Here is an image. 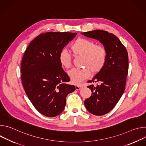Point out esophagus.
<instances>
[{
  "label": "esophagus",
  "mask_w": 146,
  "mask_h": 146,
  "mask_svg": "<svg viewBox=\"0 0 146 146\" xmlns=\"http://www.w3.org/2000/svg\"><path fill=\"white\" fill-rule=\"evenodd\" d=\"M82 87V86H81V85H77V86H76V90H80L81 88Z\"/></svg>",
  "instance_id": "esophagus-1"
}]
</instances>
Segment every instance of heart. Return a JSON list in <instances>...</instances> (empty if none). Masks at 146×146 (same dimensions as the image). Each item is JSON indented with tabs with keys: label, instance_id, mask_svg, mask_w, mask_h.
<instances>
[{
	"label": "heart",
	"instance_id": "1",
	"mask_svg": "<svg viewBox=\"0 0 146 146\" xmlns=\"http://www.w3.org/2000/svg\"><path fill=\"white\" fill-rule=\"evenodd\" d=\"M70 48L74 55L84 57L83 66L86 68L74 69L69 72V76L73 84H78L88 78L91 70L94 74L99 73L105 65L107 58L106 48L102 46L96 45L92 40L79 38L74 41ZM59 60L61 66L66 69H69L72 66L71 56L65 50L60 52Z\"/></svg>",
	"mask_w": 146,
	"mask_h": 146
}]
</instances>
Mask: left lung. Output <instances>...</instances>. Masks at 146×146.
Segmentation results:
<instances>
[{"label": "left lung", "instance_id": "obj_1", "mask_svg": "<svg viewBox=\"0 0 146 146\" xmlns=\"http://www.w3.org/2000/svg\"><path fill=\"white\" fill-rule=\"evenodd\" d=\"M86 37L99 40L107 51L105 66L89 82L98 83L88 86L92 92L84 105L95 115L110 111L122 96L128 72V54L126 48L114 35L107 31L95 30L81 33Z\"/></svg>", "mask_w": 146, "mask_h": 146}]
</instances>
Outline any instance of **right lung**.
I'll list each match as a JSON object with an SVG mask.
<instances>
[{
    "mask_svg": "<svg viewBox=\"0 0 146 146\" xmlns=\"http://www.w3.org/2000/svg\"><path fill=\"white\" fill-rule=\"evenodd\" d=\"M77 33L50 32L33 40L24 54L21 72L25 91L36 109L54 117L65 109L67 95L75 91L59 60V54Z\"/></svg>",
    "mask_w": 146,
    "mask_h": 146,
    "instance_id": "right-lung-1",
    "label": "right lung"
}]
</instances>
